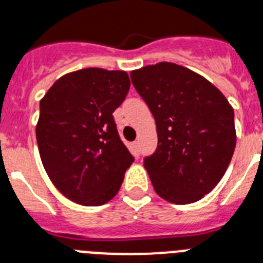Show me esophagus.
I'll use <instances>...</instances> for the list:
<instances>
[{
    "mask_svg": "<svg viewBox=\"0 0 263 263\" xmlns=\"http://www.w3.org/2000/svg\"><path fill=\"white\" fill-rule=\"evenodd\" d=\"M131 148H132V152H134L135 155H139V142L132 143Z\"/></svg>",
    "mask_w": 263,
    "mask_h": 263,
    "instance_id": "34e87169",
    "label": "esophagus"
}]
</instances>
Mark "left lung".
<instances>
[{"instance_id":"1","label":"left lung","mask_w":263,"mask_h":263,"mask_svg":"<svg viewBox=\"0 0 263 263\" xmlns=\"http://www.w3.org/2000/svg\"><path fill=\"white\" fill-rule=\"evenodd\" d=\"M131 80L156 123L158 147L144 159L154 190L175 204L202 199L233 158V107L210 81L178 64L132 70Z\"/></svg>"}]
</instances>
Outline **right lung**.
I'll use <instances>...</instances> for the list:
<instances>
[{
  "label": "right lung",
  "mask_w": 263,
  "mask_h": 263,
  "mask_svg": "<svg viewBox=\"0 0 263 263\" xmlns=\"http://www.w3.org/2000/svg\"><path fill=\"white\" fill-rule=\"evenodd\" d=\"M124 70L85 68L61 76L40 101L36 138L49 179L68 199L100 206L134 162L114 112L129 90Z\"/></svg>",
  "instance_id": "obj_1"
}]
</instances>
